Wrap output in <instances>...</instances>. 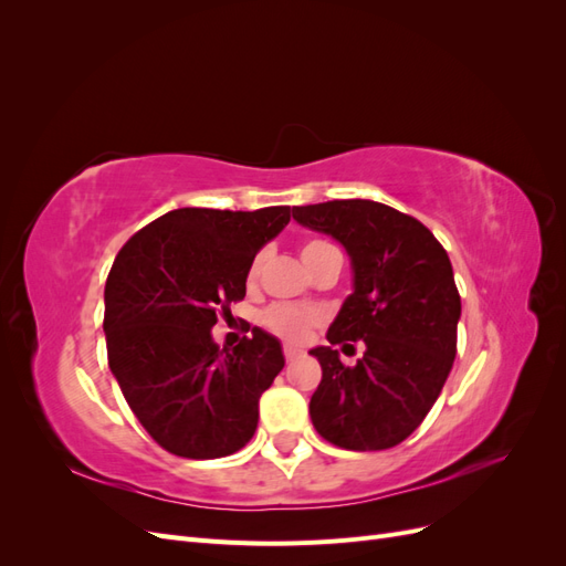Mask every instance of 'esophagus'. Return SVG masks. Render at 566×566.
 <instances>
[{
  "mask_svg": "<svg viewBox=\"0 0 566 566\" xmlns=\"http://www.w3.org/2000/svg\"><path fill=\"white\" fill-rule=\"evenodd\" d=\"M283 354H285V361L290 364V361H295V358H300V354H302V352H300V349H295V347H285V349H283Z\"/></svg>",
  "mask_w": 566,
  "mask_h": 566,
  "instance_id": "esophagus-1",
  "label": "esophagus"
}]
</instances>
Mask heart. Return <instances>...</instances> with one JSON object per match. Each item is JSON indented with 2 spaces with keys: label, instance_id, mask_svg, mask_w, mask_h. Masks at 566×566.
Listing matches in <instances>:
<instances>
[{
  "label": "heart",
  "instance_id": "1",
  "mask_svg": "<svg viewBox=\"0 0 566 566\" xmlns=\"http://www.w3.org/2000/svg\"><path fill=\"white\" fill-rule=\"evenodd\" d=\"M328 254H339V252L328 241H310L302 248V262L306 264V269H310L314 262L323 260V256ZM262 260L264 254H256L252 260L248 269V283H254L256 276H260ZM321 321H323L321 312L302 304H271L269 310L262 312L264 328L276 337H281L283 342H287V345H302V342L310 339L312 331L316 325H321Z\"/></svg>",
  "mask_w": 566,
  "mask_h": 566
}]
</instances>
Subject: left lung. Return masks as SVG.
<instances>
[{
	"label": "left lung",
	"mask_w": 566,
	"mask_h": 566,
	"mask_svg": "<svg viewBox=\"0 0 566 566\" xmlns=\"http://www.w3.org/2000/svg\"><path fill=\"white\" fill-rule=\"evenodd\" d=\"M297 224L333 235L347 250L354 293L316 347L323 378L310 401L316 432L347 451H382L418 430L447 382L460 295L447 250L418 219L375 200L293 208ZM364 340L345 367L332 347Z\"/></svg>",
	"instance_id": "obj_1"
}]
</instances>
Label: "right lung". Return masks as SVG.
I'll list each match as a JSON object with an SVG mask.
<instances>
[{"label": "right lung", "instance_id": "add662e5", "mask_svg": "<svg viewBox=\"0 0 566 566\" xmlns=\"http://www.w3.org/2000/svg\"><path fill=\"white\" fill-rule=\"evenodd\" d=\"M290 221L287 205L254 212L179 208L117 252L106 281L108 366L146 432L169 453L210 460L241 451L260 397L283 370L281 342L252 328L233 349L212 339L217 312L245 297L248 269Z\"/></svg>", "mask_w": 566, "mask_h": 566}]
</instances>
